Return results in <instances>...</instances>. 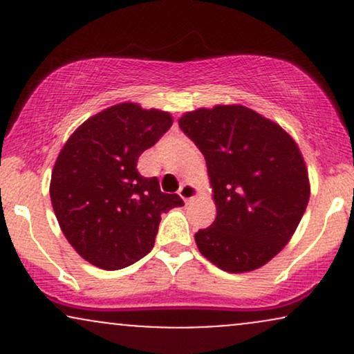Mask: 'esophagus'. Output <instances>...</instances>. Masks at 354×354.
Segmentation results:
<instances>
[{"label":"esophagus","mask_w":354,"mask_h":354,"mask_svg":"<svg viewBox=\"0 0 354 354\" xmlns=\"http://www.w3.org/2000/svg\"><path fill=\"white\" fill-rule=\"evenodd\" d=\"M178 194H180V196L185 201H191L198 194V189L194 188L193 185H188V183H185V185H181L180 189H178Z\"/></svg>","instance_id":"1"}]
</instances>
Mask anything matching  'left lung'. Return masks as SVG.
Listing matches in <instances>:
<instances>
[{
	"label": "left lung",
	"instance_id": "8db88e82",
	"mask_svg": "<svg viewBox=\"0 0 354 354\" xmlns=\"http://www.w3.org/2000/svg\"><path fill=\"white\" fill-rule=\"evenodd\" d=\"M208 166L216 218L194 234L221 270L266 265L293 236L310 200V181L293 138L253 109L214 106L180 118Z\"/></svg>",
	"mask_w": 354,
	"mask_h": 354
}]
</instances>
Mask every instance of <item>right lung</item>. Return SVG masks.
Instances as JSON below:
<instances>
[{"mask_svg":"<svg viewBox=\"0 0 354 354\" xmlns=\"http://www.w3.org/2000/svg\"><path fill=\"white\" fill-rule=\"evenodd\" d=\"M166 111L121 103L76 129L61 149L50 196L70 245L88 263L115 271L151 251L161 213L185 203L138 173L140 154L171 128Z\"/></svg>","mask_w":354,"mask_h":354,"instance_id":"right-lung-1","label":"right lung"}]
</instances>
